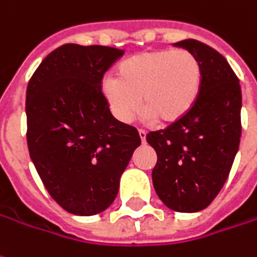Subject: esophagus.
I'll return each instance as SVG.
<instances>
[{"mask_svg": "<svg viewBox=\"0 0 257 257\" xmlns=\"http://www.w3.org/2000/svg\"><path fill=\"white\" fill-rule=\"evenodd\" d=\"M139 136H141V141H142V143L146 142V132H145V131L141 129V131H139Z\"/></svg>", "mask_w": 257, "mask_h": 257, "instance_id": "1", "label": "esophagus"}]
</instances>
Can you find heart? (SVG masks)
<instances>
[{"mask_svg":"<svg viewBox=\"0 0 257 257\" xmlns=\"http://www.w3.org/2000/svg\"><path fill=\"white\" fill-rule=\"evenodd\" d=\"M202 67L186 49L148 50L119 64L118 77L108 74L101 90L111 112L119 122H129L141 106L148 121L170 125L181 121L200 97Z\"/></svg>","mask_w":257,"mask_h":257,"instance_id":"b5f03b06","label":"heart"}]
</instances>
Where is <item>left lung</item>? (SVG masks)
Wrapping results in <instances>:
<instances>
[{"label": "left lung", "instance_id": "8db88e82", "mask_svg": "<svg viewBox=\"0 0 257 257\" xmlns=\"http://www.w3.org/2000/svg\"><path fill=\"white\" fill-rule=\"evenodd\" d=\"M197 56L202 67L200 97L181 121L146 136L156 151L153 187L167 208H207L228 179L240 142V84L228 60L195 39L173 43Z\"/></svg>", "mask_w": 257, "mask_h": 257}]
</instances>
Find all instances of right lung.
<instances>
[{
  "label": "right lung",
  "instance_id": "right-lung-1",
  "mask_svg": "<svg viewBox=\"0 0 257 257\" xmlns=\"http://www.w3.org/2000/svg\"><path fill=\"white\" fill-rule=\"evenodd\" d=\"M125 50L66 43L49 53L26 88V141L45 187L81 216L106 209L141 136L115 119L102 77Z\"/></svg>",
  "mask_w": 257,
  "mask_h": 257
}]
</instances>
